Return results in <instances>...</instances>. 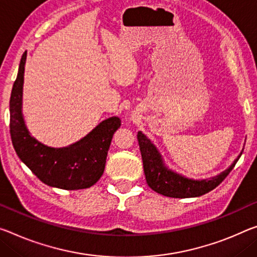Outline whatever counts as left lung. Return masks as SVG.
<instances>
[{
	"instance_id": "left-lung-1",
	"label": "left lung",
	"mask_w": 257,
	"mask_h": 257,
	"mask_svg": "<svg viewBox=\"0 0 257 257\" xmlns=\"http://www.w3.org/2000/svg\"><path fill=\"white\" fill-rule=\"evenodd\" d=\"M137 140L142 159H143V168L148 185L156 192L172 198L200 197L202 194L208 193L209 191L214 190L225 180V177L233 169L240 156L242 154V152L240 153V156L238 159H235L230 168L219 174L218 176L211 178V180L192 181L167 169L162 164L161 157L156 146L151 143L144 134L138 132Z\"/></svg>"
}]
</instances>
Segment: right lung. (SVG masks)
Masks as SVG:
<instances>
[{"instance_id": "right-lung-1", "label": "right lung", "mask_w": 257, "mask_h": 257, "mask_svg": "<svg viewBox=\"0 0 257 257\" xmlns=\"http://www.w3.org/2000/svg\"><path fill=\"white\" fill-rule=\"evenodd\" d=\"M26 52L10 97V135L16 153L44 184L64 190L92 186L104 173L113 134L121 120L113 116L101 122L90 134L68 148L52 149L28 134L22 115V93Z\"/></svg>"}]
</instances>
